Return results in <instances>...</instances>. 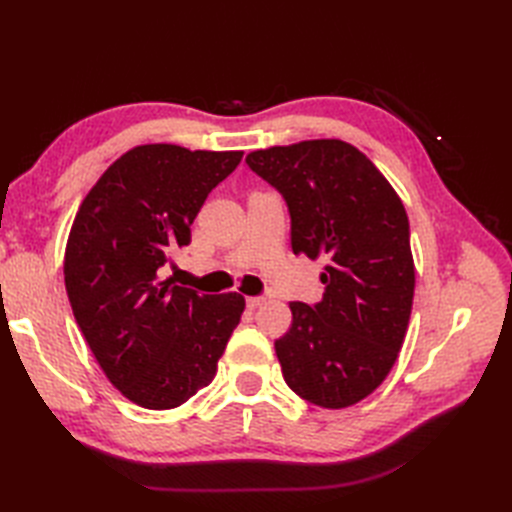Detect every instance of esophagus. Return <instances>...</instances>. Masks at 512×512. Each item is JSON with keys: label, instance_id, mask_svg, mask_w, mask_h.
<instances>
[{"label": "esophagus", "instance_id": "obj_1", "mask_svg": "<svg viewBox=\"0 0 512 512\" xmlns=\"http://www.w3.org/2000/svg\"><path fill=\"white\" fill-rule=\"evenodd\" d=\"M265 297H247V307H250V309H256V307H260V305H265Z\"/></svg>", "mask_w": 512, "mask_h": 512}]
</instances>
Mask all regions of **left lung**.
Returning a JSON list of instances; mask_svg holds the SVG:
<instances>
[{"mask_svg":"<svg viewBox=\"0 0 512 512\" xmlns=\"http://www.w3.org/2000/svg\"><path fill=\"white\" fill-rule=\"evenodd\" d=\"M280 192L294 254L324 258L322 301H292L275 339L290 389L320 408H348L389 376L414 297L410 224L393 185L337 138L252 151L245 158Z\"/></svg>","mask_w":512,"mask_h":512,"instance_id":"8db88e82","label":"left lung"}]
</instances>
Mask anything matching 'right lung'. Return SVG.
<instances>
[{
  "mask_svg": "<svg viewBox=\"0 0 512 512\" xmlns=\"http://www.w3.org/2000/svg\"><path fill=\"white\" fill-rule=\"evenodd\" d=\"M241 158L138 145L104 170L76 213L64 258L72 312L106 378L138 406L170 410L205 389L241 320L239 292L198 294L160 277Z\"/></svg>",
  "mask_w": 512,
  "mask_h": 512,
  "instance_id": "add662e5",
  "label": "right lung"
}]
</instances>
